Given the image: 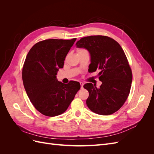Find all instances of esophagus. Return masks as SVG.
<instances>
[{
    "label": "esophagus",
    "instance_id": "34e87169",
    "mask_svg": "<svg viewBox=\"0 0 154 154\" xmlns=\"http://www.w3.org/2000/svg\"><path fill=\"white\" fill-rule=\"evenodd\" d=\"M80 85H81V88H83V85H84V84H83V82H80Z\"/></svg>",
    "mask_w": 154,
    "mask_h": 154
}]
</instances>
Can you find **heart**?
Listing matches in <instances>:
<instances>
[{"mask_svg":"<svg viewBox=\"0 0 154 154\" xmlns=\"http://www.w3.org/2000/svg\"><path fill=\"white\" fill-rule=\"evenodd\" d=\"M80 51H83V50H80Z\"/></svg>","mask_w":154,"mask_h":154,"instance_id":"heart-1","label":"heart"}]
</instances>
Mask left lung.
Returning <instances> with one entry per match:
<instances>
[{
	"instance_id": "obj_1",
	"label": "left lung",
	"mask_w": 154,
	"mask_h": 154,
	"mask_svg": "<svg viewBox=\"0 0 154 154\" xmlns=\"http://www.w3.org/2000/svg\"><path fill=\"white\" fill-rule=\"evenodd\" d=\"M91 55L88 71H99L101 86L88 83L83 85L89 93L86 103L93 112L110 115L118 111L127 100L132 81V73L121 45L106 36L83 37L76 44Z\"/></svg>"
}]
</instances>
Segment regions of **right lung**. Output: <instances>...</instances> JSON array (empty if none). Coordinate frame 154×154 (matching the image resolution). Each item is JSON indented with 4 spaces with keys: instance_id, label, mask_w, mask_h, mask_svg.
Segmentation results:
<instances>
[{
    "instance_id": "add662e5",
    "label": "right lung",
    "mask_w": 154,
    "mask_h": 154,
    "mask_svg": "<svg viewBox=\"0 0 154 154\" xmlns=\"http://www.w3.org/2000/svg\"><path fill=\"white\" fill-rule=\"evenodd\" d=\"M76 40L40 41L32 46L26 57L22 69L23 84L35 108L46 116L63 113L80 88L78 82L65 84L57 78Z\"/></svg>"
}]
</instances>
